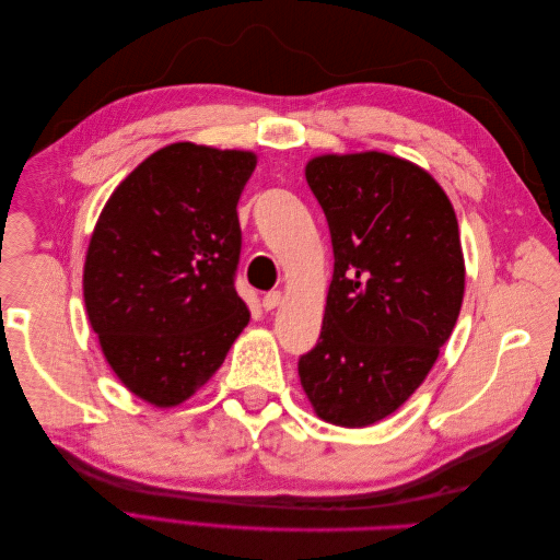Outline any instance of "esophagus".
<instances>
[{
    "label": "esophagus",
    "instance_id": "1",
    "mask_svg": "<svg viewBox=\"0 0 560 560\" xmlns=\"http://www.w3.org/2000/svg\"><path fill=\"white\" fill-rule=\"evenodd\" d=\"M280 301H282V294H280V292H268V294H264V299H261V306H264V311H273V308L280 306Z\"/></svg>",
    "mask_w": 560,
    "mask_h": 560
}]
</instances>
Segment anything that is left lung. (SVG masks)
Wrapping results in <instances>:
<instances>
[{
	"label": "left lung",
	"instance_id": "8db88e82",
	"mask_svg": "<svg viewBox=\"0 0 560 560\" xmlns=\"http://www.w3.org/2000/svg\"><path fill=\"white\" fill-rule=\"evenodd\" d=\"M306 182L327 217L334 276L299 378L322 420L366 428L425 381L460 315L457 219L425 171L378 151L313 159Z\"/></svg>",
	"mask_w": 560,
	"mask_h": 560
}]
</instances>
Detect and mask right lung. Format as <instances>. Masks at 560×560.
<instances>
[{"label": "right lung", "instance_id": "add662e5", "mask_svg": "<svg viewBox=\"0 0 560 560\" xmlns=\"http://www.w3.org/2000/svg\"><path fill=\"white\" fill-rule=\"evenodd\" d=\"M249 151L177 142L118 184L83 266V301L114 374L156 406L189 399L249 322L235 292Z\"/></svg>", "mask_w": 560, "mask_h": 560}]
</instances>
